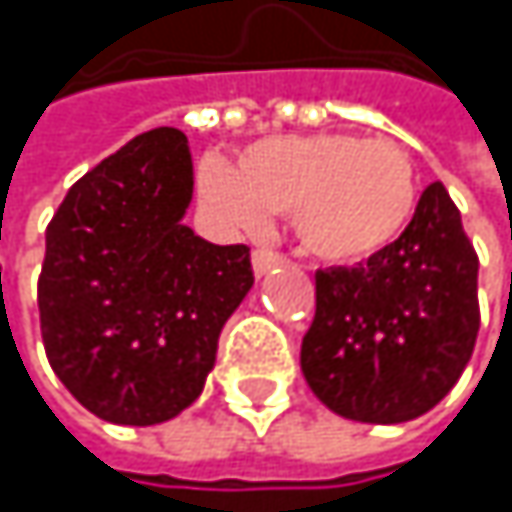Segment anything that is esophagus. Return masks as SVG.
Masks as SVG:
<instances>
[{
	"mask_svg": "<svg viewBox=\"0 0 512 512\" xmlns=\"http://www.w3.org/2000/svg\"><path fill=\"white\" fill-rule=\"evenodd\" d=\"M284 257L278 255V252H269V249H255V255H252V266H255V275H266L272 266H278Z\"/></svg>",
	"mask_w": 512,
	"mask_h": 512,
	"instance_id": "34e87169",
	"label": "esophagus"
}]
</instances>
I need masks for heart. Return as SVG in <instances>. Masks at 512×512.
<instances>
[{
  "label": "heart",
  "mask_w": 512,
  "mask_h": 512,
  "mask_svg": "<svg viewBox=\"0 0 512 512\" xmlns=\"http://www.w3.org/2000/svg\"><path fill=\"white\" fill-rule=\"evenodd\" d=\"M198 189L231 228L257 231L269 213H293L305 252L326 263H358L385 252L418 210V168L388 139L350 133L263 139L240 171L210 156Z\"/></svg>",
  "instance_id": "b5f03b06"
}]
</instances>
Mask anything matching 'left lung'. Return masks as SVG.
Returning a JSON list of instances; mask_svg holds the SVG:
<instances>
[{
    "mask_svg": "<svg viewBox=\"0 0 512 512\" xmlns=\"http://www.w3.org/2000/svg\"><path fill=\"white\" fill-rule=\"evenodd\" d=\"M314 281L302 373L335 415L403 424L457 385L480 329L477 252L442 183L424 189L397 243Z\"/></svg>",
    "mask_w": 512,
    "mask_h": 512,
    "instance_id": "obj_1",
    "label": "left lung"
}]
</instances>
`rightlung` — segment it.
I'll return each mask as SVG.
<instances>
[{
  "instance_id": "1",
  "label": "right lung",
  "mask_w": 512,
  "mask_h": 512,
  "mask_svg": "<svg viewBox=\"0 0 512 512\" xmlns=\"http://www.w3.org/2000/svg\"><path fill=\"white\" fill-rule=\"evenodd\" d=\"M189 201V142L156 127L79 177L47 225L44 350L103 421L151 427L192 406L255 284L249 246H213L183 225Z\"/></svg>"
}]
</instances>
